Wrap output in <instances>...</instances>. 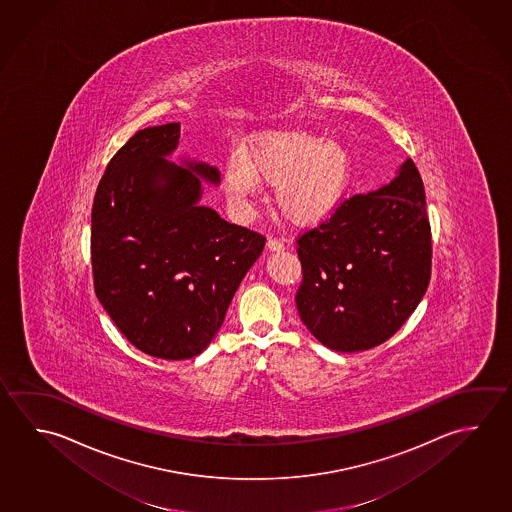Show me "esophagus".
<instances>
[{"instance_id":"1","label":"esophagus","mask_w":512,"mask_h":512,"mask_svg":"<svg viewBox=\"0 0 512 512\" xmlns=\"http://www.w3.org/2000/svg\"><path fill=\"white\" fill-rule=\"evenodd\" d=\"M266 248H268V252H282L284 250V243L271 237V239H268V243H266Z\"/></svg>"}]
</instances>
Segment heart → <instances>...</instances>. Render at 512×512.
Instances as JSON below:
<instances>
[{
    "mask_svg": "<svg viewBox=\"0 0 512 512\" xmlns=\"http://www.w3.org/2000/svg\"><path fill=\"white\" fill-rule=\"evenodd\" d=\"M352 180L345 145L307 131H271L250 140L225 167V187L237 205L275 187L273 203L287 223L316 226L338 210Z\"/></svg>",
    "mask_w": 512,
    "mask_h": 512,
    "instance_id": "1",
    "label": "heart"
}]
</instances>
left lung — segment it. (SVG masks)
<instances>
[{"instance_id":"8db88e82","label":"left lung","mask_w":512,"mask_h":512,"mask_svg":"<svg viewBox=\"0 0 512 512\" xmlns=\"http://www.w3.org/2000/svg\"><path fill=\"white\" fill-rule=\"evenodd\" d=\"M300 320L327 349L359 352L399 331L430 284L431 232L421 174L408 158L394 180L343 201L298 239Z\"/></svg>"}]
</instances>
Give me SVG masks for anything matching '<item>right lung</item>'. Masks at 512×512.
<instances>
[{"label":"right lung","mask_w":512,"mask_h":512,"mask_svg":"<svg viewBox=\"0 0 512 512\" xmlns=\"http://www.w3.org/2000/svg\"><path fill=\"white\" fill-rule=\"evenodd\" d=\"M180 124L129 138L104 172L91 208V264L100 304L149 356L207 349L266 239L201 205L217 167L180 156Z\"/></svg>","instance_id":"1"}]
</instances>
